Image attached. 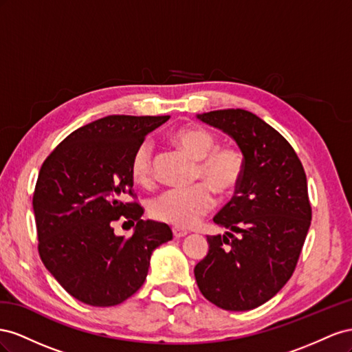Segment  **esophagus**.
Here are the masks:
<instances>
[{"label":"esophagus","mask_w":352,"mask_h":352,"mask_svg":"<svg viewBox=\"0 0 352 352\" xmlns=\"http://www.w3.org/2000/svg\"><path fill=\"white\" fill-rule=\"evenodd\" d=\"M173 233H174V237H184L188 232H187L186 228H183V227L174 226V227H173Z\"/></svg>","instance_id":"esophagus-1"}]
</instances>
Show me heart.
<instances>
[{
    "mask_svg": "<svg viewBox=\"0 0 352 352\" xmlns=\"http://www.w3.org/2000/svg\"><path fill=\"white\" fill-rule=\"evenodd\" d=\"M170 140L197 160L195 179H202L204 183L168 188L159 193L148 202V215L162 223L188 227L214 208L212 188L219 196H228L242 184L246 156L237 146H218L217 135L199 125L175 129ZM129 173L134 182L142 186H150L155 182L153 144L150 140H143L134 148L129 160Z\"/></svg>",
    "mask_w": 352,
    "mask_h": 352,
    "instance_id": "obj_1",
    "label": "heart"
}]
</instances>
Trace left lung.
Masks as SVG:
<instances>
[{"instance_id": "8db88e82", "label": "left lung", "mask_w": 352, "mask_h": 352, "mask_svg": "<svg viewBox=\"0 0 352 352\" xmlns=\"http://www.w3.org/2000/svg\"><path fill=\"white\" fill-rule=\"evenodd\" d=\"M232 135L246 173L214 221L224 236H206L209 250L195 267L202 295L228 311L265 304L292 277L311 224L302 164L287 140L243 109L197 116Z\"/></svg>"}]
</instances>
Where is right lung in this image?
I'll list each match as a JSON object with an SVG mask.
<instances>
[{
  "mask_svg": "<svg viewBox=\"0 0 352 352\" xmlns=\"http://www.w3.org/2000/svg\"><path fill=\"white\" fill-rule=\"evenodd\" d=\"M169 116L112 115L69 134L39 169L34 192L38 252L69 295L113 307L142 287L150 255L173 239L166 224L143 221L129 173L134 148ZM128 194L133 197L124 202ZM136 224L116 236L113 224Z\"/></svg>",
  "mask_w": 352,
  "mask_h": 352,
  "instance_id": "1",
  "label": "right lung"
}]
</instances>
